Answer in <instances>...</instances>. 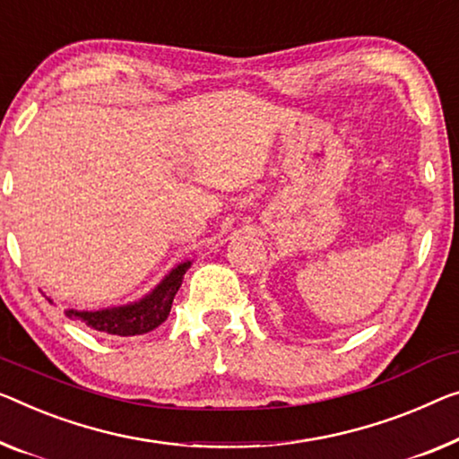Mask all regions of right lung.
I'll list each match as a JSON object with an SVG mask.
<instances>
[{
    "instance_id": "1",
    "label": "right lung",
    "mask_w": 459,
    "mask_h": 459,
    "mask_svg": "<svg viewBox=\"0 0 459 459\" xmlns=\"http://www.w3.org/2000/svg\"><path fill=\"white\" fill-rule=\"evenodd\" d=\"M191 268V259L177 264L159 284L154 286L148 295L134 300V303L119 305V307H105V309L80 311V309H65V316L70 319L84 321L92 330L111 333V336H140L159 327L164 319L169 317L170 305L177 290L181 289L183 276ZM49 299V297H47ZM49 303L53 300L49 299Z\"/></svg>"
}]
</instances>
